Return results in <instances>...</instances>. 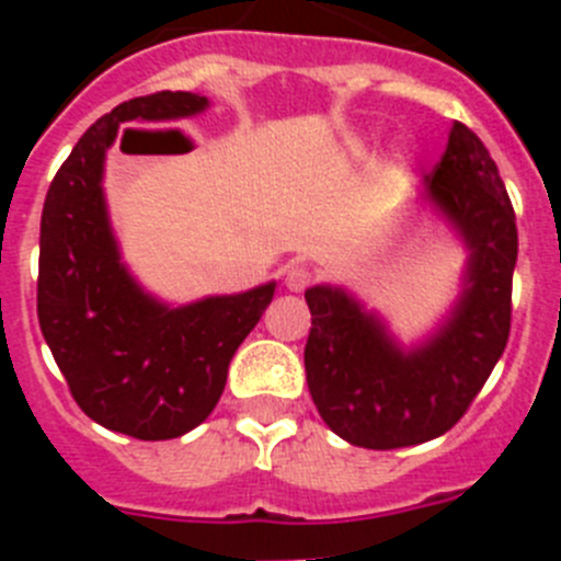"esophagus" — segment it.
Listing matches in <instances>:
<instances>
[{
	"instance_id": "esophagus-1",
	"label": "esophagus",
	"mask_w": 561,
	"mask_h": 561,
	"mask_svg": "<svg viewBox=\"0 0 561 561\" xmlns=\"http://www.w3.org/2000/svg\"><path fill=\"white\" fill-rule=\"evenodd\" d=\"M311 280H314V275H311L309 266H304V264H291L289 270H286V289H291V291H304V289H309Z\"/></svg>"
}]
</instances>
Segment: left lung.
I'll return each instance as SVG.
<instances>
[{"mask_svg":"<svg viewBox=\"0 0 561 561\" xmlns=\"http://www.w3.org/2000/svg\"><path fill=\"white\" fill-rule=\"evenodd\" d=\"M421 196L469 250L463 289L430 340L401 348L374 311L336 286H311L306 381L317 413L354 447L399 449L453 430L512 331L517 221L492 153L455 123Z\"/></svg>","mask_w":561,"mask_h":561,"instance_id":"8db88e82","label":"left lung"}]
</instances>
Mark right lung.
I'll list each match as a JSON object with an SVG mask.
<instances>
[{
	"label": "right lung",
	"instance_id": "1",
	"mask_svg": "<svg viewBox=\"0 0 561 561\" xmlns=\"http://www.w3.org/2000/svg\"><path fill=\"white\" fill-rule=\"evenodd\" d=\"M205 95L157 92L103 114L58 168L42 210L38 325L78 408L140 440L199 427L225 393L232 354L272 304L275 284L165 306L126 264L108 225L103 162L128 121L173 123Z\"/></svg>",
	"mask_w": 561,
	"mask_h": 561
}]
</instances>
